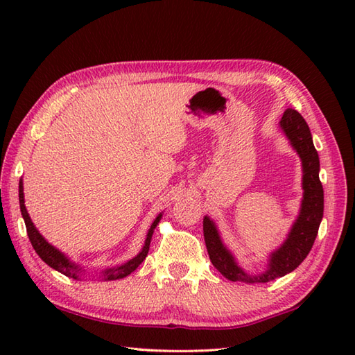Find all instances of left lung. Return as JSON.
<instances>
[{
  "label": "left lung",
  "instance_id": "obj_1",
  "mask_svg": "<svg viewBox=\"0 0 355 355\" xmlns=\"http://www.w3.org/2000/svg\"><path fill=\"white\" fill-rule=\"evenodd\" d=\"M281 128L302 160L304 198L297 220L294 221L285 243L270 254L267 270L261 275H247L223 244L215 223L209 216H205V221H202L209 258L214 267L233 282H268L291 273L306 258L318 236L323 218V187L319 178V154L314 148L310 128L296 110H285L281 119Z\"/></svg>",
  "mask_w": 355,
  "mask_h": 355
}]
</instances>
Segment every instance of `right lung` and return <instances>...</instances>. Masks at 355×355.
Here are the masks:
<instances>
[{"label": "right lung", "mask_w": 355, "mask_h": 355, "mask_svg": "<svg viewBox=\"0 0 355 355\" xmlns=\"http://www.w3.org/2000/svg\"><path fill=\"white\" fill-rule=\"evenodd\" d=\"M22 189H24V187H22V180H21V182H19L21 215H22V218H24L27 235H28L30 243H32V245L35 248V252L37 253V256H40V258L45 263H47V266H50L51 268H55L56 271H59V273H62V275L73 277V279H80L82 275H85L84 273L85 270H82V267H79L74 262H71L64 253L59 252L58 248H55L51 244H49L47 241L44 239L41 233L36 230V227L33 225L32 220H30V216L27 214V209H26V205H24V192H22ZM160 220H162V214L155 218L153 225H150V229H149L146 239H145V245H143L141 252L137 256H135V258L130 259V261L122 263V266H119V267H111V268L102 270L99 273V277L103 279V281H116V279H122V277H126L128 275H131L132 271L137 268L148 256L149 244H150V239H153L154 229L157 227V224L160 223Z\"/></svg>", "instance_id": "1"}]
</instances>
